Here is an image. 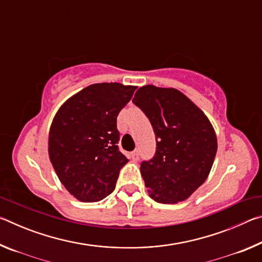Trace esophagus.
I'll use <instances>...</instances> for the list:
<instances>
[{
    "mask_svg": "<svg viewBox=\"0 0 262 262\" xmlns=\"http://www.w3.org/2000/svg\"><path fill=\"white\" fill-rule=\"evenodd\" d=\"M130 157H132V159L134 162H137L140 159V152H139V150H135V151H133L132 154H130Z\"/></svg>",
    "mask_w": 262,
    "mask_h": 262,
    "instance_id": "esophagus-1",
    "label": "esophagus"
}]
</instances>
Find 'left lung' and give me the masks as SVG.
Returning a JSON list of instances; mask_svg holds the SVG:
<instances>
[{
    "mask_svg": "<svg viewBox=\"0 0 262 262\" xmlns=\"http://www.w3.org/2000/svg\"><path fill=\"white\" fill-rule=\"evenodd\" d=\"M154 128L156 152L141 163L155 201L178 203L205 183L217 151L214 128L205 113L177 89L144 85L133 98Z\"/></svg>",
    "mask_w": 262,
    "mask_h": 262,
    "instance_id": "obj_1",
    "label": "left lung"
}]
</instances>
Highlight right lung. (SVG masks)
Returning <instances> with one entry per match:
<instances>
[{"label":"right lung","instance_id":"1","mask_svg":"<svg viewBox=\"0 0 262 262\" xmlns=\"http://www.w3.org/2000/svg\"><path fill=\"white\" fill-rule=\"evenodd\" d=\"M136 86L89 85L69 98L53 119L48 154L62 185L79 201L103 200L115 188L128 159L119 150L117 118Z\"/></svg>","mask_w":262,"mask_h":262}]
</instances>
